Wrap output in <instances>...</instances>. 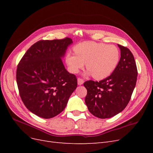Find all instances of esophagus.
Instances as JSON below:
<instances>
[{
    "label": "esophagus",
    "instance_id": "34e87169",
    "mask_svg": "<svg viewBox=\"0 0 153 153\" xmlns=\"http://www.w3.org/2000/svg\"><path fill=\"white\" fill-rule=\"evenodd\" d=\"M77 81H78V85H82L83 84H84V80L83 79H82V78H78V79H77Z\"/></svg>",
    "mask_w": 153,
    "mask_h": 153
}]
</instances>
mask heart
<instances>
[{
  "mask_svg": "<svg viewBox=\"0 0 153 153\" xmlns=\"http://www.w3.org/2000/svg\"><path fill=\"white\" fill-rule=\"evenodd\" d=\"M75 54L68 53L66 62L69 71L77 73L85 64L86 75L94 79L108 77L117 68L120 61V51L116 46L94 41H85L73 48Z\"/></svg>",
  "mask_w": 153,
  "mask_h": 153,
  "instance_id": "b5f03b06",
  "label": "heart"
}]
</instances>
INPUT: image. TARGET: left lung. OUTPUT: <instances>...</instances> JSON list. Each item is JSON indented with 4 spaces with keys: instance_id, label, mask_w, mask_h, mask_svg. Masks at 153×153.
<instances>
[{
    "instance_id": "obj_1",
    "label": "left lung",
    "mask_w": 153,
    "mask_h": 153,
    "mask_svg": "<svg viewBox=\"0 0 153 153\" xmlns=\"http://www.w3.org/2000/svg\"><path fill=\"white\" fill-rule=\"evenodd\" d=\"M121 58L111 75L100 82H84L87 94L85 104L94 116L110 118L126 108L131 99L137 79V68L133 55L128 48L118 45Z\"/></svg>"
}]
</instances>
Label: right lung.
Listing matches in <instances>:
<instances>
[{
	"label": "right lung",
	"instance_id": "right-lung-1",
	"mask_svg": "<svg viewBox=\"0 0 153 153\" xmlns=\"http://www.w3.org/2000/svg\"><path fill=\"white\" fill-rule=\"evenodd\" d=\"M71 38L41 40L27 51L16 69L20 96L27 108L50 119L65 108L77 87L76 77L64 67L62 58Z\"/></svg>",
	"mask_w": 153,
	"mask_h": 153
}]
</instances>
